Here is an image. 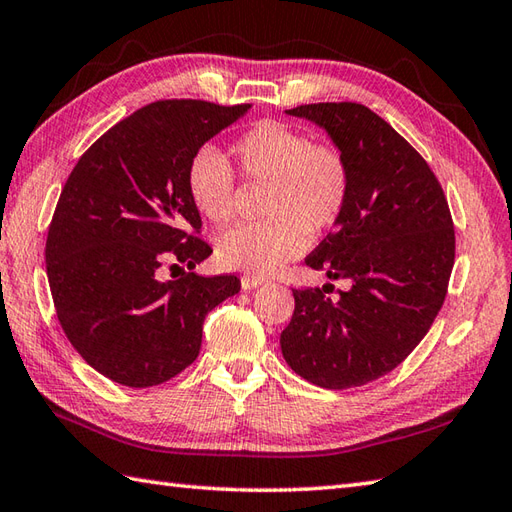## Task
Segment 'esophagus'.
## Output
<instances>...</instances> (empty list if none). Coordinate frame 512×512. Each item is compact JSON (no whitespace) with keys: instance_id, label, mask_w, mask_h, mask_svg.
I'll return each instance as SVG.
<instances>
[{"instance_id":"esophagus-1","label":"esophagus","mask_w":512,"mask_h":512,"mask_svg":"<svg viewBox=\"0 0 512 512\" xmlns=\"http://www.w3.org/2000/svg\"><path fill=\"white\" fill-rule=\"evenodd\" d=\"M266 282L264 277H259V275H244V279H242V286L246 288V290H250V288H257V286H262Z\"/></svg>"}]
</instances>
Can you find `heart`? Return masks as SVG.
<instances>
[{
    "mask_svg": "<svg viewBox=\"0 0 512 512\" xmlns=\"http://www.w3.org/2000/svg\"><path fill=\"white\" fill-rule=\"evenodd\" d=\"M248 182H268L264 222L228 230L217 242L219 262L248 273H273L308 246V237L333 228L350 197V168L342 150L315 144L295 126L266 119L233 144ZM186 188L199 213L215 226L235 217V173L215 146L190 157Z\"/></svg>",
    "mask_w": 512,
    "mask_h": 512,
    "instance_id": "b5f03b06",
    "label": "heart"
}]
</instances>
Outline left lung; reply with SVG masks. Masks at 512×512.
<instances>
[{
  "label": "left lung",
  "mask_w": 512,
  "mask_h": 512,
  "mask_svg": "<svg viewBox=\"0 0 512 512\" xmlns=\"http://www.w3.org/2000/svg\"><path fill=\"white\" fill-rule=\"evenodd\" d=\"M322 126L350 168L342 217L306 266L348 279L337 299L295 288L284 328L288 366L328 390L364 386L397 368L442 308L455 264V228L442 184L397 130L355 102L286 110Z\"/></svg>",
  "instance_id": "1"
}]
</instances>
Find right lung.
Masks as SVG:
<instances>
[{
	"mask_svg": "<svg viewBox=\"0 0 512 512\" xmlns=\"http://www.w3.org/2000/svg\"><path fill=\"white\" fill-rule=\"evenodd\" d=\"M248 108L153 102L106 130L66 179L46 237L50 295L68 342L117 384L148 388L182 373L206 315L242 288L235 275L193 273L213 248L197 237L186 168Z\"/></svg>",
	"mask_w": 512,
	"mask_h": 512,
	"instance_id": "add662e5",
	"label": "right lung"
}]
</instances>
